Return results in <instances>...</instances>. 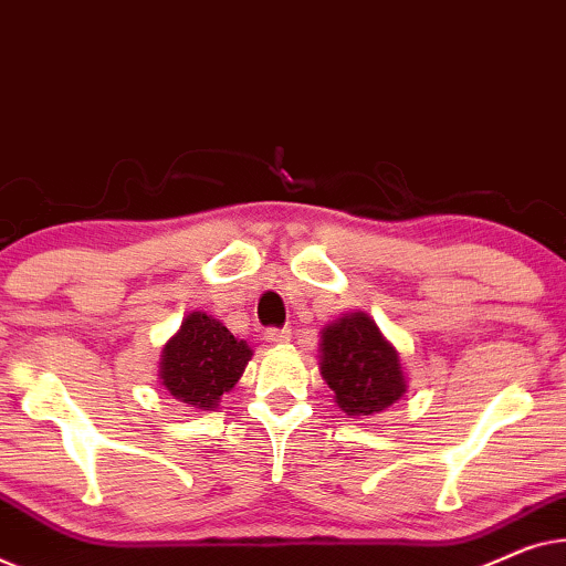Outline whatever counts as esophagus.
<instances>
[{
	"label": "esophagus",
	"mask_w": 566,
	"mask_h": 566,
	"mask_svg": "<svg viewBox=\"0 0 566 566\" xmlns=\"http://www.w3.org/2000/svg\"><path fill=\"white\" fill-rule=\"evenodd\" d=\"M290 338H292V333L286 328H266L264 331V340H266V344H272V346H282Z\"/></svg>",
	"instance_id": "1"
}]
</instances>
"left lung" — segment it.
Returning a JSON list of instances; mask_svg holds the SVG:
<instances>
[{"label": "left lung", "mask_w": 566, "mask_h": 566, "mask_svg": "<svg viewBox=\"0 0 566 566\" xmlns=\"http://www.w3.org/2000/svg\"><path fill=\"white\" fill-rule=\"evenodd\" d=\"M321 374L338 408L354 418L387 410L408 392L400 354L361 310L323 328Z\"/></svg>", "instance_id": "left-lung-1"}]
</instances>
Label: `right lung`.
Wrapping results in <instances>:
<instances>
[{
	"label": "right lung",
	"mask_w": 566,
	"mask_h": 566,
	"mask_svg": "<svg viewBox=\"0 0 566 566\" xmlns=\"http://www.w3.org/2000/svg\"><path fill=\"white\" fill-rule=\"evenodd\" d=\"M251 348L207 313H189L177 336L164 346L158 379L187 408L212 410L235 387Z\"/></svg>",
	"instance_id": "add662e5"
}]
</instances>
